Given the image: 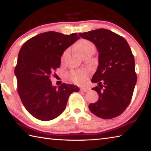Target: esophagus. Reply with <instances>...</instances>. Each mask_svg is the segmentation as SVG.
I'll return each instance as SVG.
<instances>
[{"mask_svg": "<svg viewBox=\"0 0 151 151\" xmlns=\"http://www.w3.org/2000/svg\"><path fill=\"white\" fill-rule=\"evenodd\" d=\"M90 88L87 87V86H85V87H81V91H83V92H88L90 91Z\"/></svg>", "mask_w": 151, "mask_h": 151, "instance_id": "34e87169", "label": "esophagus"}]
</instances>
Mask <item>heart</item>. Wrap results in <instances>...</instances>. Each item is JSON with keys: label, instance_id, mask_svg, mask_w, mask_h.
I'll list each match as a JSON object with an SVG mask.
<instances>
[{"label": "heart", "instance_id": "1", "mask_svg": "<svg viewBox=\"0 0 151 151\" xmlns=\"http://www.w3.org/2000/svg\"><path fill=\"white\" fill-rule=\"evenodd\" d=\"M75 50L76 52L80 56H83L84 55L91 53L93 54L95 52L96 48L95 46L93 45V42L89 41L88 40L81 39L76 42L75 45ZM68 50H66L63 52L62 56V59L66 57L67 55ZM69 78L73 83L77 85H81L85 83L88 76V74L86 71L85 70H78V71H73L71 72L69 75Z\"/></svg>", "mask_w": 151, "mask_h": 151}]
</instances>
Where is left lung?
Masks as SVG:
<instances>
[{
    "mask_svg": "<svg viewBox=\"0 0 151 151\" xmlns=\"http://www.w3.org/2000/svg\"><path fill=\"white\" fill-rule=\"evenodd\" d=\"M78 35L93 42L99 52V65L91 81L98 83L92 89L97 92L99 97L96 103L89 104V110L103 119L118 116L131 103L137 83L131 48L123 37L107 29Z\"/></svg>",
    "mask_w": 151,
    "mask_h": 151,
    "instance_id": "obj_1",
    "label": "left lung"
}]
</instances>
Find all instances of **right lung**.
Here are the masks:
<instances>
[{"label":"right lung","mask_w":151,"mask_h":151,"mask_svg":"<svg viewBox=\"0 0 151 151\" xmlns=\"http://www.w3.org/2000/svg\"><path fill=\"white\" fill-rule=\"evenodd\" d=\"M80 39L76 33L49 31L22 46L14 69L17 91L25 109L35 118L43 121L57 118L65 110L70 94L78 92L73 85L52 86L50 76L60 67L64 51Z\"/></svg>","instance_id":"right-lung-1"}]
</instances>
